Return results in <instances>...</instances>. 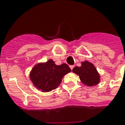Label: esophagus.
Here are the masks:
<instances>
[{
  "label": "esophagus",
  "mask_w": 125,
  "mask_h": 125,
  "mask_svg": "<svg viewBox=\"0 0 125 125\" xmlns=\"http://www.w3.org/2000/svg\"><path fill=\"white\" fill-rule=\"evenodd\" d=\"M69 67H70V68H71V70H73V68H74V65H70V66H69Z\"/></svg>",
  "instance_id": "34e87169"
}]
</instances>
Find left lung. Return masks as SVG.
<instances>
[{
  "instance_id": "1",
  "label": "left lung",
  "mask_w": 125,
  "mask_h": 125,
  "mask_svg": "<svg viewBox=\"0 0 125 125\" xmlns=\"http://www.w3.org/2000/svg\"><path fill=\"white\" fill-rule=\"evenodd\" d=\"M73 72L78 74L81 82L87 86L97 85L100 82V75L97 69L91 63L85 61L80 67H74Z\"/></svg>"
}]
</instances>
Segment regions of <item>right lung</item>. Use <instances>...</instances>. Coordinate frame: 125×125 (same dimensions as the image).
I'll return each mask as SVG.
<instances>
[{
  "label": "right lung",
  "mask_w": 125,
  "mask_h": 125,
  "mask_svg": "<svg viewBox=\"0 0 125 125\" xmlns=\"http://www.w3.org/2000/svg\"><path fill=\"white\" fill-rule=\"evenodd\" d=\"M71 71V69L66 63L57 65L50 59L47 62L35 65L30 72V78L38 89L49 92L57 88L63 76Z\"/></svg>",
  "instance_id": "right-lung-1"
}]
</instances>
